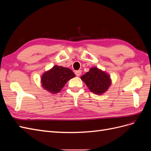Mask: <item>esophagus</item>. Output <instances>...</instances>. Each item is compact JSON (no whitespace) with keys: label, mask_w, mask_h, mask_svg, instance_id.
<instances>
[{"label":"esophagus","mask_w":151,"mask_h":151,"mask_svg":"<svg viewBox=\"0 0 151 151\" xmlns=\"http://www.w3.org/2000/svg\"><path fill=\"white\" fill-rule=\"evenodd\" d=\"M75 74H76V76H77V77L80 76L81 75V70H76V71L75 72Z\"/></svg>","instance_id":"esophagus-1"}]
</instances>
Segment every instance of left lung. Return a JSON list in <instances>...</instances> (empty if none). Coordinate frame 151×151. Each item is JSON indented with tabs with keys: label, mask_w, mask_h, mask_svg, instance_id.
Listing matches in <instances>:
<instances>
[{
	"label": "left lung",
	"mask_w": 151,
	"mask_h": 151,
	"mask_svg": "<svg viewBox=\"0 0 151 151\" xmlns=\"http://www.w3.org/2000/svg\"><path fill=\"white\" fill-rule=\"evenodd\" d=\"M81 79L94 94H102L108 89L111 84L109 74L97 67H92Z\"/></svg>",
	"instance_id": "8db88e82"
}]
</instances>
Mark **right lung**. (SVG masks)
<instances>
[{
    "label": "right lung",
    "mask_w": 151,
    "mask_h": 151,
    "mask_svg": "<svg viewBox=\"0 0 151 151\" xmlns=\"http://www.w3.org/2000/svg\"><path fill=\"white\" fill-rule=\"evenodd\" d=\"M75 76L70 68L55 65L42 75L41 83L45 90L56 94L60 92L67 82Z\"/></svg>",
    "instance_id": "obj_1"
}]
</instances>
